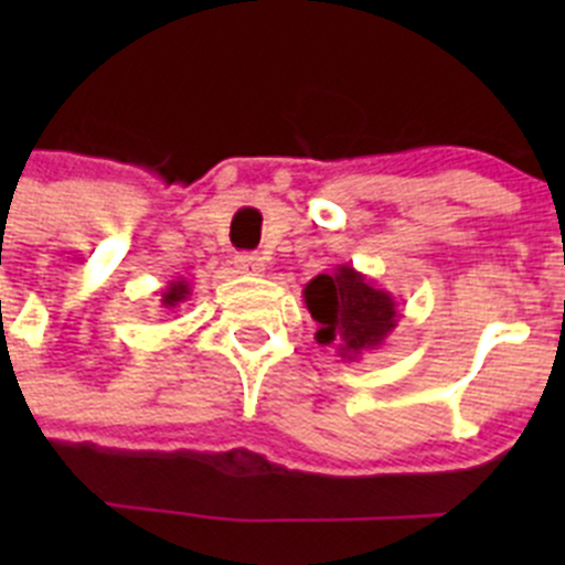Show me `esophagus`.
Instances as JSON below:
<instances>
[{"label": "esophagus", "mask_w": 565, "mask_h": 565, "mask_svg": "<svg viewBox=\"0 0 565 565\" xmlns=\"http://www.w3.org/2000/svg\"><path fill=\"white\" fill-rule=\"evenodd\" d=\"M237 273H246V276H262L265 273V262L259 254H241L235 256Z\"/></svg>", "instance_id": "34e87169"}]
</instances>
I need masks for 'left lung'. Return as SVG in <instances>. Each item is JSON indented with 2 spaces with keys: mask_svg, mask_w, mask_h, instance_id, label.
<instances>
[{
  "mask_svg": "<svg viewBox=\"0 0 565 565\" xmlns=\"http://www.w3.org/2000/svg\"><path fill=\"white\" fill-rule=\"evenodd\" d=\"M303 300L317 322V344H333L344 361L380 350L402 317L396 298L352 265H335L330 276L319 273L311 278Z\"/></svg>",
  "mask_w": 565,
  "mask_h": 565,
  "instance_id": "8db88e82",
  "label": "left lung"
}]
</instances>
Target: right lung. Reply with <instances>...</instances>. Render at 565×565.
I'll return each mask as SVG.
<instances>
[{
  "mask_svg": "<svg viewBox=\"0 0 565 565\" xmlns=\"http://www.w3.org/2000/svg\"><path fill=\"white\" fill-rule=\"evenodd\" d=\"M188 298H191V284L185 278H177V281H169V287L161 292V306L163 309H177Z\"/></svg>",
  "mask_w": 565,
  "mask_h": 565,
  "instance_id": "right-lung-1",
  "label": "right lung"
}]
</instances>
